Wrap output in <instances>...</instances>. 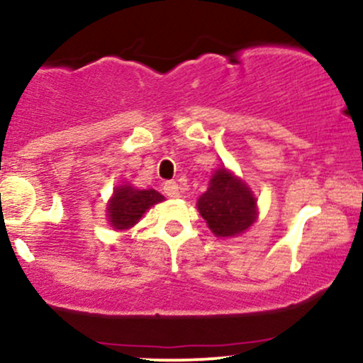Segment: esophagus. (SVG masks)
Instances as JSON below:
<instances>
[{
  "mask_svg": "<svg viewBox=\"0 0 363 363\" xmlns=\"http://www.w3.org/2000/svg\"><path fill=\"white\" fill-rule=\"evenodd\" d=\"M164 193L169 196V198H179V186L174 181L164 182Z\"/></svg>",
  "mask_w": 363,
  "mask_h": 363,
  "instance_id": "obj_1",
  "label": "esophagus"
}]
</instances>
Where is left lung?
<instances>
[{
    "instance_id": "obj_1",
    "label": "left lung",
    "mask_w": 363,
    "mask_h": 363,
    "mask_svg": "<svg viewBox=\"0 0 363 363\" xmlns=\"http://www.w3.org/2000/svg\"><path fill=\"white\" fill-rule=\"evenodd\" d=\"M196 206L216 237L242 234L257 218L252 191L225 167L215 170L206 193L199 196Z\"/></svg>"
}]
</instances>
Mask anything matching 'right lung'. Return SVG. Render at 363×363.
<instances>
[{"mask_svg":"<svg viewBox=\"0 0 363 363\" xmlns=\"http://www.w3.org/2000/svg\"><path fill=\"white\" fill-rule=\"evenodd\" d=\"M160 201H164V196L155 189H136L129 184L118 186L107 205L109 225L114 230H128L140 222L145 211Z\"/></svg>","mask_w":363,"mask_h":363,"instance_id":"add662e5","label":"right lung"}]
</instances>
